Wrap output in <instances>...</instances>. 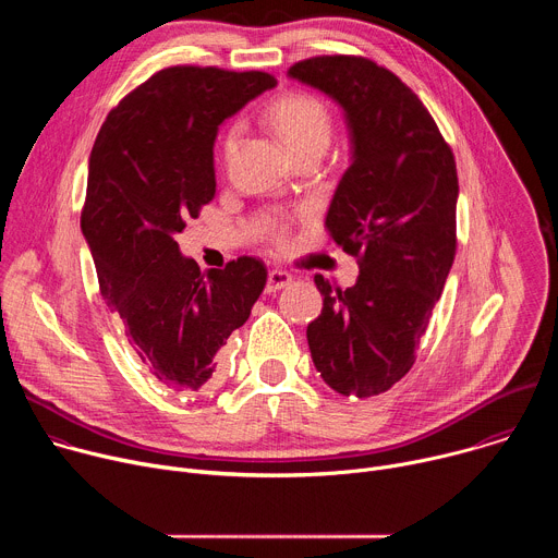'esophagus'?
<instances>
[{
    "label": "esophagus",
    "instance_id": "obj_1",
    "mask_svg": "<svg viewBox=\"0 0 558 558\" xmlns=\"http://www.w3.org/2000/svg\"><path fill=\"white\" fill-rule=\"evenodd\" d=\"M293 280V276L289 271H282V269H271L267 274V293H274L278 289H284L289 282Z\"/></svg>",
    "mask_w": 558,
    "mask_h": 558
}]
</instances>
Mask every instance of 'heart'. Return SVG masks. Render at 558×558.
I'll use <instances>...</instances> for the list:
<instances>
[{
	"mask_svg": "<svg viewBox=\"0 0 558 558\" xmlns=\"http://www.w3.org/2000/svg\"><path fill=\"white\" fill-rule=\"evenodd\" d=\"M269 121L293 156L315 145L327 147L331 136L329 112L320 99L311 95H287L278 99L269 108ZM238 138H241V125L235 123L229 128L222 143L225 156L233 154Z\"/></svg>",
	"mask_w": 558,
	"mask_h": 558,
	"instance_id": "1",
	"label": "heart"
}]
</instances>
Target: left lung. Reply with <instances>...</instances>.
Segmentation results:
<instances>
[{"label":"left lung","mask_w":558,"mask_h":558,"mask_svg":"<svg viewBox=\"0 0 558 558\" xmlns=\"http://www.w3.org/2000/svg\"><path fill=\"white\" fill-rule=\"evenodd\" d=\"M287 74L344 114L351 156L327 227L360 256L344 291L315 276L325 304L306 327L308 351L333 390L373 397L411 371L452 267L454 156L417 95L368 59L315 57Z\"/></svg>","instance_id":"left-lung-1"}]
</instances>
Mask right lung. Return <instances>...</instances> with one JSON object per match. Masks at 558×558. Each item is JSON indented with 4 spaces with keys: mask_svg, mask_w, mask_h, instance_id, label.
Returning a JSON list of instances; mask_svg holds the SVG:
<instances>
[{
    "mask_svg": "<svg viewBox=\"0 0 558 558\" xmlns=\"http://www.w3.org/2000/svg\"><path fill=\"white\" fill-rule=\"evenodd\" d=\"M276 84L267 72L166 68L108 114L90 154L82 231L101 295L149 377L183 395L216 379L267 269L243 256L203 274L177 233L216 194L218 128Z\"/></svg>",
    "mask_w": 558,
    "mask_h": 558,
    "instance_id": "obj_1",
    "label": "right lung"
}]
</instances>
